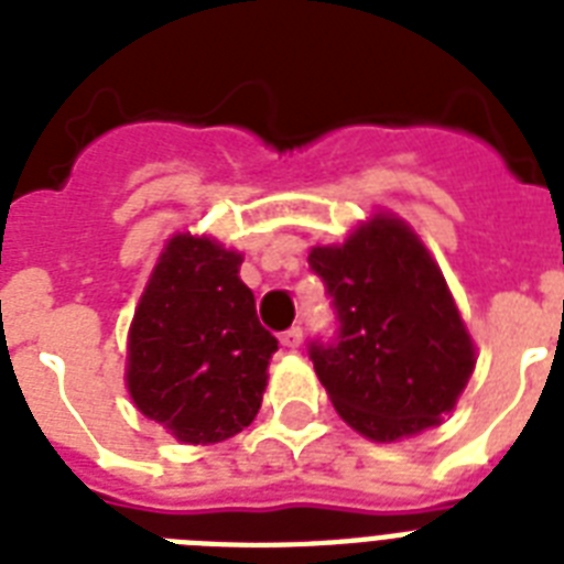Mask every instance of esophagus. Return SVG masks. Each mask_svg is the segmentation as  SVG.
Instances as JSON below:
<instances>
[{"mask_svg":"<svg viewBox=\"0 0 564 564\" xmlns=\"http://www.w3.org/2000/svg\"><path fill=\"white\" fill-rule=\"evenodd\" d=\"M301 339H304V330H301V327H290V330H283L281 334L283 348H299Z\"/></svg>","mask_w":564,"mask_h":564,"instance_id":"esophagus-1","label":"esophagus"}]
</instances>
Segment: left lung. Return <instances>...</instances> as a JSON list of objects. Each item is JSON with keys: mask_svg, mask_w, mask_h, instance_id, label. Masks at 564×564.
Instances as JSON below:
<instances>
[{"mask_svg": "<svg viewBox=\"0 0 564 564\" xmlns=\"http://www.w3.org/2000/svg\"><path fill=\"white\" fill-rule=\"evenodd\" d=\"M310 269L336 310L334 343L310 360L336 412L371 442L436 427L474 371V343L436 260L392 213H375L343 246H316Z\"/></svg>", "mask_w": 564, "mask_h": 564, "instance_id": "left-lung-1", "label": "left lung"}]
</instances>
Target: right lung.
Listing matches in <instances>:
<instances>
[{"label": "right lung", "mask_w": 564, "mask_h": 564, "mask_svg": "<svg viewBox=\"0 0 564 564\" xmlns=\"http://www.w3.org/2000/svg\"><path fill=\"white\" fill-rule=\"evenodd\" d=\"M242 254L175 234L128 330L126 383L137 410L184 445H216L254 421L278 351L239 281Z\"/></svg>", "instance_id": "1"}]
</instances>
